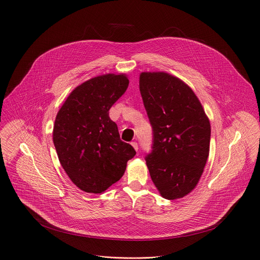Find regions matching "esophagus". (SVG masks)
I'll return each instance as SVG.
<instances>
[{
    "label": "esophagus",
    "instance_id": "esophagus-1",
    "mask_svg": "<svg viewBox=\"0 0 260 260\" xmlns=\"http://www.w3.org/2000/svg\"><path fill=\"white\" fill-rule=\"evenodd\" d=\"M131 144H132V146H133L136 150H138V148H139V147H138V143H137V142H135V141H134V142H132Z\"/></svg>",
    "mask_w": 260,
    "mask_h": 260
}]
</instances>
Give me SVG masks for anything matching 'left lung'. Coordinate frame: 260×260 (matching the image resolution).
Instances as JSON below:
<instances>
[{
    "instance_id": "left-lung-1",
    "label": "left lung",
    "mask_w": 260,
    "mask_h": 260,
    "mask_svg": "<svg viewBox=\"0 0 260 260\" xmlns=\"http://www.w3.org/2000/svg\"><path fill=\"white\" fill-rule=\"evenodd\" d=\"M140 93L152 127V146L145 161L164 199L191 192L209 155L211 128L194 92L164 72L140 74Z\"/></svg>"
}]
</instances>
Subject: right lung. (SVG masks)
Here are the masks:
<instances>
[{
	"label": "right lung",
	"instance_id": "add662e5",
	"mask_svg": "<svg viewBox=\"0 0 260 260\" xmlns=\"http://www.w3.org/2000/svg\"><path fill=\"white\" fill-rule=\"evenodd\" d=\"M124 74H106L86 80L58 111L53 143L68 177L81 190L101 193L123 176L135 157L134 147L120 140L109 111L128 86Z\"/></svg>",
	"mask_w": 260,
	"mask_h": 260
}]
</instances>
